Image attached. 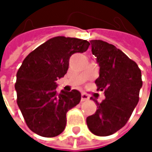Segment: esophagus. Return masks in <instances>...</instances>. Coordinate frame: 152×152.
I'll return each instance as SVG.
<instances>
[{"label": "esophagus", "instance_id": "esophagus-1", "mask_svg": "<svg viewBox=\"0 0 152 152\" xmlns=\"http://www.w3.org/2000/svg\"><path fill=\"white\" fill-rule=\"evenodd\" d=\"M88 99H89V96L87 94H85V93H82L81 94V100L82 101H86Z\"/></svg>", "mask_w": 152, "mask_h": 152}]
</instances>
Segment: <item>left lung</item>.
I'll return each mask as SVG.
<instances>
[{
  "label": "left lung",
  "instance_id": "obj_1",
  "mask_svg": "<svg viewBox=\"0 0 152 152\" xmlns=\"http://www.w3.org/2000/svg\"><path fill=\"white\" fill-rule=\"evenodd\" d=\"M92 54L97 57L99 76L95 83L104 91L106 99L99 103L96 113L86 119L91 133L106 137L117 132L128 122L139 101L142 85L137 64L122 51L102 40H91Z\"/></svg>",
  "mask_w": 152,
  "mask_h": 152
}]
</instances>
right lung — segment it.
I'll list each match as a JSON object with an SVG mask.
<instances>
[{
    "label": "right lung",
    "instance_id": "right-lung-1",
    "mask_svg": "<svg viewBox=\"0 0 152 152\" xmlns=\"http://www.w3.org/2000/svg\"><path fill=\"white\" fill-rule=\"evenodd\" d=\"M89 46L87 40L54 37L23 60L16 73V102L32 132L53 137L64 130L67 112L79 104L81 93L76 90L57 92L56 81L67 73L70 56L85 52Z\"/></svg>",
    "mask_w": 152,
    "mask_h": 152
}]
</instances>
